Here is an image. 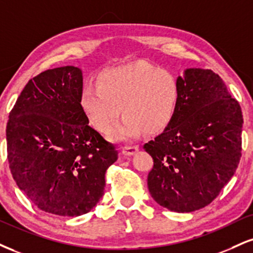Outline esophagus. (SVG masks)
<instances>
[{"instance_id": "1", "label": "esophagus", "mask_w": 253, "mask_h": 253, "mask_svg": "<svg viewBox=\"0 0 253 253\" xmlns=\"http://www.w3.org/2000/svg\"><path fill=\"white\" fill-rule=\"evenodd\" d=\"M138 152V146H125L123 147V154L125 156H133Z\"/></svg>"}]
</instances>
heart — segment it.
<instances>
[{
    "mask_svg": "<svg viewBox=\"0 0 253 253\" xmlns=\"http://www.w3.org/2000/svg\"><path fill=\"white\" fill-rule=\"evenodd\" d=\"M180 87L174 75L150 65L135 62L103 71L97 86H86L80 94V107L94 128L109 138L126 141L141 130L157 133L171 123L178 107Z\"/></svg>",
    "mask_w": 253,
    "mask_h": 253,
    "instance_id": "1",
    "label": "heart"
}]
</instances>
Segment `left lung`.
<instances>
[{"instance_id":"1","label":"left lung","mask_w":253,"mask_h":253,"mask_svg":"<svg viewBox=\"0 0 253 253\" xmlns=\"http://www.w3.org/2000/svg\"><path fill=\"white\" fill-rule=\"evenodd\" d=\"M178 107L164 132L144 145L153 158L152 198L173 212H193L217 198L242 157L238 101L211 69L188 68L176 79Z\"/></svg>"}]
</instances>
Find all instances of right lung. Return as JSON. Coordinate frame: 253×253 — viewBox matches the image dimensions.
<instances>
[{"instance_id": "obj_1", "label": "right lung", "mask_w": 253, "mask_h": 253, "mask_svg": "<svg viewBox=\"0 0 253 253\" xmlns=\"http://www.w3.org/2000/svg\"><path fill=\"white\" fill-rule=\"evenodd\" d=\"M82 72L48 69L30 79L9 113L7 152L14 180L42 211L89 212L105 191L115 146L88 125L80 107Z\"/></svg>"}]
</instances>
